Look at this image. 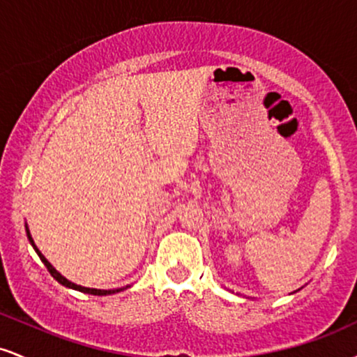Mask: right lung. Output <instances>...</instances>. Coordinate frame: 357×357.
I'll use <instances>...</instances> for the list:
<instances>
[{"label":"right lung","mask_w":357,"mask_h":357,"mask_svg":"<svg viewBox=\"0 0 357 357\" xmlns=\"http://www.w3.org/2000/svg\"><path fill=\"white\" fill-rule=\"evenodd\" d=\"M26 235H28V240H30V243H31V247L35 248V252L38 253V257H40V260L43 261L45 264V267L48 268V272L52 273V277L55 278L56 282H59V284H61V285H65V287H68V289H73V290H79V292H84V294H90V296H110V294H116V292H121V290H124V289H112V290H100V289H89V287H82V285H77V284H73V282H70V280H67V278H65L63 275H61L60 272H56L55 268H53V265L50 264V261L47 260V258H45L43 255H42V252H40L38 248H36V245H35V241H33V238H31V235H30V230H28V227H26Z\"/></svg>","instance_id":"1"}]
</instances>
